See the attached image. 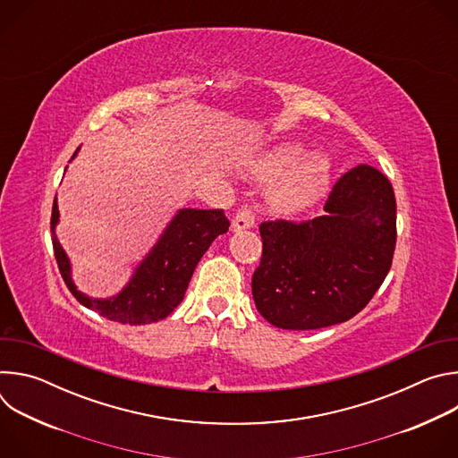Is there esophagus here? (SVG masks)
Returning <instances> with one entry per match:
<instances>
[{
    "label": "esophagus",
    "instance_id": "esophagus-1",
    "mask_svg": "<svg viewBox=\"0 0 458 458\" xmlns=\"http://www.w3.org/2000/svg\"><path fill=\"white\" fill-rule=\"evenodd\" d=\"M255 226V216L250 208H242L235 214L233 221H232V230L233 232H241L246 228H253Z\"/></svg>",
    "mask_w": 458,
    "mask_h": 458
}]
</instances>
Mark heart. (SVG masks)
Here are the masks:
<instances>
[{
    "mask_svg": "<svg viewBox=\"0 0 458 458\" xmlns=\"http://www.w3.org/2000/svg\"><path fill=\"white\" fill-rule=\"evenodd\" d=\"M248 174L259 181H274L272 208L295 216L315 207L330 190L332 159L324 152L302 154V147L283 143L255 159Z\"/></svg>",
    "mask_w": 458,
    "mask_h": 458,
    "instance_id": "b5f03b06",
    "label": "heart"
}]
</instances>
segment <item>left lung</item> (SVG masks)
Segmentation results:
<instances>
[{
  "label": "left lung",
  "instance_id": "left-lung-1",
  "mask_svg": "<svg viewBox=\"0 0 458 458\" xmlns=\"http://www.w3.org/2000/svg\"><path fill=\"white\" fill-rule=\"evenodd\" d=\"M324 216L259 226L251 277L259 313L283 330H318L357 315L384 283L397 241V203L377 168L359 165L334 186Z\"/></svg>",
  "mask_w": 458,
  "mask_h": 458
}]
</instances>
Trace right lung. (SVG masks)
<instances>
[{"mask_svg":"<svg viewBox=\"0 0 458 458\" xmlns=\"http://www.w3.org/2000/svg\"><path fill=\"white\" fill-rule=\"evenodd\" d=\"M78 152L80 148L74 152L72 159ZM57 223L59 208L57 199H54L50 219L54 255L61 277L71 293L85 308L98 311L101 317L130 326L150 324L168 317L181 304L193 270L205 251L214 239L226 233L230 226L223 210H177L156 244L143 260H140L123 290L112 297L99 299L78 290L72 279L71 259L55 235Z\"/></svg>","mask_w":458,"mask_h":458,"instance_id":"add662e5","label":"right lung"}]
</instances>
